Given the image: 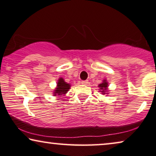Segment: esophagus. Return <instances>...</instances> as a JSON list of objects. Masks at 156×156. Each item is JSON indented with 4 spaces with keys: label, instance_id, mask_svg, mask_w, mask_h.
Instances as JSON below:
<instances>
[{
    "label": "esophagus",
    "instance_id": "esophagus-1",
    "mask_svg": "<svg viewBox=\"0 0 156 156\" xmlns=\"http://www.w3.org/2000/svg\"><path fill=\"white\" fill-rule=\"evenodd\" d=\"M81 83H82V84H87L88 83H89V81L88 80H83L81 82Z\"/></svg>",
    "mask_w": 156,
    "mask_h": 156
}]
</instances>
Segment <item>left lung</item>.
Listing matches in <instances>:
<instances>
[{"label":"left lung","instance_id":"8db88e82","mask_svg":"<svg viewBox=\"0 0 156 156\" xmlns=\"http://www.w3.org/2000/svg\"><path fill=\"white\" fill-rule=\"evenodd\" d=\"M108 83L107 82H106L105 80H103V82L98 85V87L100 88V90H101L100 91L101 92V94H106V92L108 91Z\"/></svg>","mask_w":156,"mask_h":156}]
</instances>
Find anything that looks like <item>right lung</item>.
Segmentation results:
<instances>
[{"label":"right lung","mask_w":156,"mask_h":156,"mask_svg":"<svg viewBox=\"0 0 156 156\" xmlns=\"http://www.w3.org/2000/svg\"><path fill=\"white\" fill-rule=\"evenodd\" d=\"M70 89V84L65 82L62 77H60L57 82V87L54 90V96H62L67 93L68 90Z\"/></svg>","instance_id":"add662e5"}]
</instances>
